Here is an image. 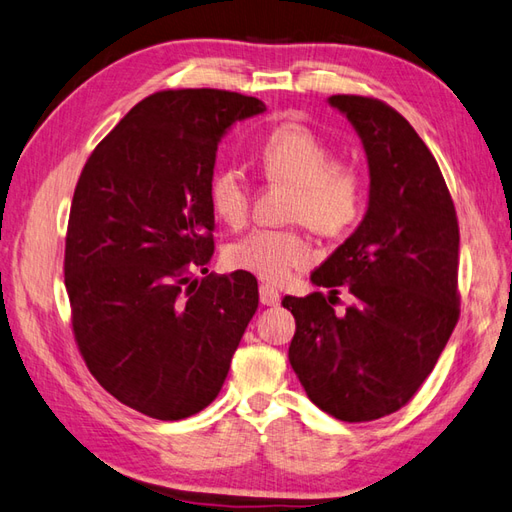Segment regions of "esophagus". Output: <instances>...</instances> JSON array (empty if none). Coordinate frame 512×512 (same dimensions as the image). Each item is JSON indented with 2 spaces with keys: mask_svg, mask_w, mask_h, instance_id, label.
<instances>
[{
  "mask_svg": "<svg viewBox=\"0 0 512 512\" xmlns=\"http://www.w3.org/2000/svg\"><path fill=\"white\" fill-rule=\"evenodd\" d=\"M279 292H277V288H272V285H268V283H261L259 285V301H261V305H268V307H275V305H279Z\"/></svg>",
  "mask_w": 512,
  "mask_h": 512,
  "instance_id": "obj_1",
  "label": "esophagus"
}]
</instances>
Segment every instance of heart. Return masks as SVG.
<instances>
[{
  "instance_id": "obj_1",
  "label": "heart",
  "mask_w": 512,
  "mask_h": 512,
  "mask_svg": "<svg viewBox=\"0 0 512 512\" xmlns=\"http://www.w3.org/2000/svg\"><path fill=\"white\" fill-rule=\"evenodd\" d=\"M257 168L270 183L292 185L288 218L303 220L318 235L336 237L360 220L366 200L364 176L355 165L338 163L334 148L301 122L272 128L257 150ZM209 202L229 227H242L251 207V183L229 165L211 178ZM233 270L270 281H288L294 270L310 264L312 246L299 227H259L224 251Z\"/></svg>"
}]
</instances>
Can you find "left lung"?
I'll use <instances>...</instances> for the list:
<instances>
[{"label":"left lung","mask_w":512,"mask_h":512,"mask_svg":"<svg viewBox=\"0 0 512 512\" xmlns=\"http://www.w3.org/2000/svg\"><path fill=\"white\" fill-rule=\"evenodd\" d=\"M358 130L371 189L347 242L312 272L323 292L285 296L288 358L307 397L347 423L382 419L417 395L460 316L458 218L434 154L392 106L331 95ZM340 289L354 303L338 317Z\"/></svg>","instance_id":"1"}]
</instances>
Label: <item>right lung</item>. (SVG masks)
I'll return each mask as SVG.
<instances>
[{"label":"right lung","instance_id":"obj_1","mask_svg":"<svg viewBox=\"0 0 512 512\" xmlns=\"http://www.w3.org/2000/svg\"><path fill=\"white\" fill-rule=\"evenodd\" d=\"M261 100L222 89L148 95L80 172L65 237L71 331L98 384L146 417L207 408L259 305L251 272L202 275L213 255L218 141Z\"/></svg>","mask_w":512,"mask_h":512}]
</instances>
